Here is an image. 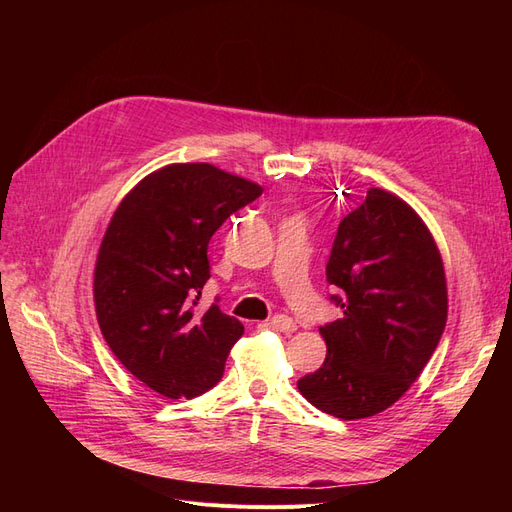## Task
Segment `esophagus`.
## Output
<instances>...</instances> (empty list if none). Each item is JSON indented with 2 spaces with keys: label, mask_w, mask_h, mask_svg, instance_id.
I'll list each match as a JSON object with an SVG mask.
<instances>
[{
  "label": "esophagus",
  "mask_w": 512,
  "mask_h": 512,
  "mask_svg": "<svg viewBox=\"0 0 512 512\" xmlns=\"http://www.w3.org/2000/svg\"><path fill=\"white\" fill-rule=\"evenodd\" d=\"M269 324H271V329L280 331V333H292V331H297V322H294V320L288 318V316H284V314L273 316Z\"/></svg>",
  "instance_id": "esophagus-1"
}]
</instances>
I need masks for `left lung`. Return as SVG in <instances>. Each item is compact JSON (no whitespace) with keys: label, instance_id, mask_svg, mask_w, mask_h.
<instances>
[{"label":"left lung","instance_id":"left-lung-1","mask_svg":"<svg viewBox=\"0 0 512 512\" xmlns=\"http://www.w3.org/2000/svg\"><path fill=\"white\" fill-rule=\"evenodd\" d=\"M327 282L342 318L320 327L327 359L297 382L342 421L374 416L421 376L446 327L442 256L406 200L371 188L339 222Z\"/></svg>","mask_w":512,"mask_h":512}]
</instances>
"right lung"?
<instances>
[{"mask_svg": "<svg viewBox=\"0 0 512 512\" xmlns=\"http://www.w3.org/2000/svg\"><path fill=\"white\" fill-rule=\"evenodd\" d=\"M260 194L207 162L168 164L115 209L96 258V316L108 348L151 391L192 399L220 382L243 324L218 305L205 314L194 305L213 232Z\"/></svg>", "mask_w": 512, "mask_h": 512, "instance_id": "add662e5", "label": "right lung"}]
</instances>
